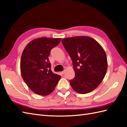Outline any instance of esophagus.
Segmentation results:
<instances>
[{"label": "esophagus", "instance_id": "obj_1", "mask_svg": "<svg viewBox=\"0 0 127 127\" xmlns=\"http://www.w3.org/2000/svg\"><path fill=\"white\" fill-rule=\"evenodd\" d=\"M64 73H65V70H64V71H61V74H62V75L64 74Z\"/></svg>", "mask_w": 127, "mask_h": 127}]
</instances>
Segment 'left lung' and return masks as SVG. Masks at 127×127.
I'll use <instances>...</instances> for the list:
<instances>
[{
  "label": "left lung",
  "mask_w": 127,
  "mask_h": 127,
  "mask_svg": "<svg viewBox=\"0 0 127 127\" xmlns=\"http://www.w3.org/2000/svg\"><path fill=\"white\" fill-rule=\"evenodd\" d=\"M72 59L75 76L70 81L72 88L80 94L94 91L106 75L107 60L103 48L95 40L87 36L62 39Z\"/></svg>",
  "instance_id": "obj_1"
}]
</instances>
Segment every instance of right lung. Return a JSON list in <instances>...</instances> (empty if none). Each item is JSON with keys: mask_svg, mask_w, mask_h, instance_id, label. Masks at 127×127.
<instances>
[{"mask_svg": "<svg viewBox=\"0 0 127 127\" xmlns=\"http://www.w3.org/2000/svg\"><path fill=\"white\" fill-rule=\"evenodd\" d=\"M61 38L42 37L32 40L21 56V74L31 90L38 95H47L55 90L61 76L51 69L48 57L52 48L58 45Z\"/></svg>", "mask_w": 127, "mask_h": 127, "instance_id": "right-lung-1", "label": "right lung"}]
</instances>
